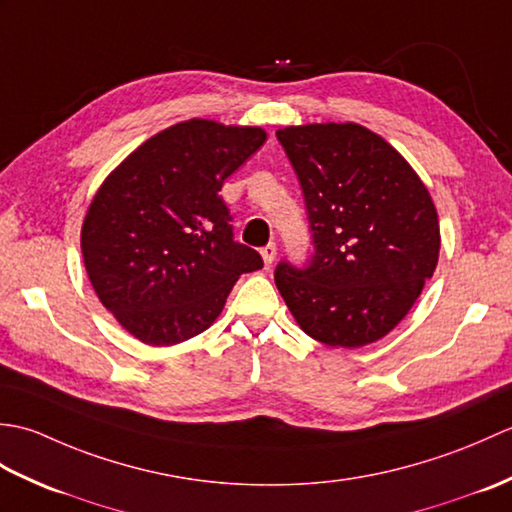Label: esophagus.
<instances>
[{"instance_id":"34e87169","label":"esophagus","mask_w":512,"mask_h":512,"mask_svg":"<svg viewBox=\"0 0 512 512\" xmlns=\"http://www.w3.org/2000/svg\"><path fill=\"white\" fill-rule=\"evenodd\" d=\"M259 253H262L266 266H273L275 257H277V246L275 244H266L262 250H259Z\"/></svg>"}]
</instances>
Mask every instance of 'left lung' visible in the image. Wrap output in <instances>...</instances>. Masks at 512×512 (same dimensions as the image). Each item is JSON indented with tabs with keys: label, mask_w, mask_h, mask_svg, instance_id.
<instances>
[{
	"label": "left lung",
	"mask_w": 512,
	"mask_h": 512,
	"mask_svg": "<svg viewBox=\"0 0 512 512\" xmlns=\"http://www.w3.org/2000/svg\"><path fill=\"white\" fill-rule=\"evenodd\" d=\"M295 169L314 250L281 262L275 284L314 341L363 347L405 319L438 266L431 195L387 140L356 123L277 132Z\"/></svg>",
	"instance_id": "8db88e82"
}]
</instances>
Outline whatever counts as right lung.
<instances>
[{
    "label": "right lung",
    "mask_w": 512,
    "mask_h": 512,
    "mask_svg": "<svg viewBox=\"0 0 512 512\" xmlns=\"http://www.w3.org/2000/svg\"><path fill=\"white\" fill-rule=\"evenodd\" d=\"M266 143L262 127L191 118L151 136L96 191L81 228L103 306L147 345H176L220 317L239 275L264 266L235 242L224 180Z\"/></svg>",
    "instance_id": "obj_1"
}]
</instances>
